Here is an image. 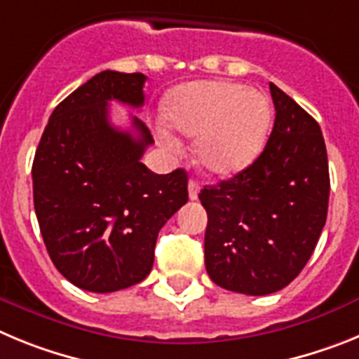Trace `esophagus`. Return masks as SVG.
Returning <instances> with one entry per match:
<instances>
[{
    "label": "esophagus",
    "mask_w": 359,
    "mask_h": 359,
    "mask_svg": "<svg viewBox=\"0 0 359 359\" xmlns=\"http://www.w3.org/2000/svg\"><path fill=\"white\" fill-rule=\"evenodd\" d=\"M198 194H199V185L196 180H190L189 182V198L194 201V199H198Z\"/></svg>",
    "instance_id": "1"
}]
</instances>
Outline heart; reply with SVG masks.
<instances>
[{
  "mask_svg": "<svg viewBox=\"0 0 359 359\" xmlns=\"http://www.w3.org/2000/svg\"><path fill=\"white\" fill-rule=\"evenodd\" d=\"M163 118L182 135L198 136L196 154L205 170L231 176L261 156L271 106L264 93L243 84L201 81L172 91Z\"/></svg>",
  "mask_w": 359,
  "mask_h": 359,
  "instance_id": "b5f03b06",
  "label": "heart"
}]
</instances>
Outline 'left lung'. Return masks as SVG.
<instances>
[{"mask_svg":"<svg viewBox=\"0 0 359 359\" xmlns=\"http://www.w3.org/2000/svg\"><path fill=\"white\" fill-rule=\"evenodd\" d=\"M273 131L250 167L199 192L208 214L205 266L236 293L286 287L315 252L327 219L329 163L313 116L269 82Z\"/></svg>","mask_w":359,"mask_h":359,"instance_id":"1","label":"left lung"}]
</instances>
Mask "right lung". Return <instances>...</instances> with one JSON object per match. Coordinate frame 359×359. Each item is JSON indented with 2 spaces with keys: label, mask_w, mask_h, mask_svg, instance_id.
I'll return each instance as SVG.
<instances>
[{
  "label": "right lung",
  "mask_w": 359,
  "mask_h": 359,
  "mask_svg": "<svg viewBox=\"0 0 359 359\" xmlns=\"http://www.w3.org/2000/svg\"><path fill=\"white\" fill-rule=\"evenodd\" d=\"M144 73H97L53 109L32 165L34 207L44 246L72 284L113 293L152 269L158 231L189 201L183 169L154 174L142 120L111 126L107 104L144 106Z\"/></svg>",
  "instance_id": "add662e5"
}]
</instances>
